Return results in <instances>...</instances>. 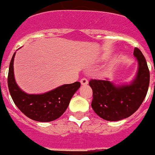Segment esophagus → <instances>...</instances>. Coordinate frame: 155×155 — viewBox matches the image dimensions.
Instances as JSON below:
<instances>
[{"instance_id":"esophagus-1","label":"esophagus","mask_w":155,"mask_h":155,"mask_svg":"<svg viewBox=\"0 0 155 155\" xmlns=\"http://www.w3.org/2000/svg\"><path fill=\"white\" fill-rule=\"evenodd\" d=\"M81 84L82 85H86V84H88V81L86 78H82L81 80Z\"/></svg>"}]
</instances>
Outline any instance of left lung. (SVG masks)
Instances as JSON below:
<instances>
[{
    "label": "left lung",
    "mask_w": 155,
    "mask_h": 155,
    "mask_svg": "<svg viewBox=\"0 0 155 155\" xmlns=\"http://www.w3.org/2000/svg\"><path fill=\"white\" fill-rule=\"evenodd\" d=\"M134 55L138 63L135 78L130 84H116L106 80H93L89 85L93 91L91 107L98 116L108 121H118L134 114L146 97L150 83L147 61L138 48Z\"/></svg>",
    "instance_id": "left-lung-1"
}]
</instances>
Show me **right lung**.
<instances>
[{
  "label": "right lung",
  "instance_id": "add662e5",
  "mask_svg": "<svg viewBox=\"0 0 155 155\" xmlns=\"http://www.w3.org/2000/svg\"><path fill=\"white\" fill-rule=\"evenodd\" d=\"M11 61L8 76V89L14 102L27 117L38 122H50L58 119L68 109L70 101L81 86L76 81L64 84L43 94H27L18 87L14 75V58Z\"/></svg>",
  "mask_w": 155,
  "mask_h": 155
}]
</instances>
